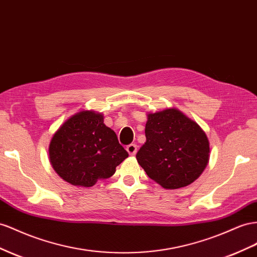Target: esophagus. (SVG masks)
I'll use <instances>...</instances> for the list:
<instances>
[{
	"instance_id": "esophagus-1",
	"label": "esophagus",
	"mask_w": 257,
	"mask_h": 257,
	"mask_svg": "<svg viewBox=\"0 0 257 257\" xmlns=\"http://www.w3.org/2000/svg\"><path fill=\"white\" fill-rule=\"evenodd\" d=\"M126 150H127V152L130 154V156H135L136 152H137V145H135V144L128 145L127 147H126Z\"/></svg>"
}]
</instances>
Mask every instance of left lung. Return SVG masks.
<instances>
[{
  "label": "left lung",
  "instance_id": "8db88e82",
  "mask_svg": "<svg viewBox=\"0 0 257 257\" xmlns=\"http://www.w3.org/2000/svg\"><path fill=\"white\" fill-rule=\"evenodd\" d=\"M147 116L146 143L137 152V162L165 189L195 182L210 158L209 140L202 128L175 108Z\"/></svg>",
  "mask_w": 257,
  "mask_h": 257
}]
</instances>
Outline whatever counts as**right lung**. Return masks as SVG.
Masks as SVG:
<instances>
[{"label": "right lung", "instance_id": "obj_1", "mask_svg": "<svg viewBox=\"0 0 257 257\" xmlns=\"http://www.w3.org/2000/svg\"><path fill=\"white\" fill-rule=\"evenodd\" d=\"M48 155L62 179L82 187L111 177L128 157L116 134L105 125L103 115L92 110L75 113L62 124L52 138Z\"/></svg>", "mask_w": 257, "mask_h": 257}]
</instances>
